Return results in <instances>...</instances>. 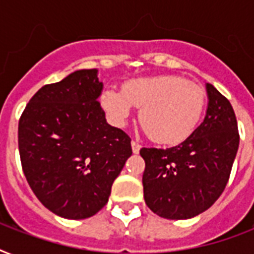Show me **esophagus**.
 <instances>
[{
    "label": "esophagus",
    "mask_w": 254,
    "mask_h": 254,
    "mask_svg": "<svg viewBox=\"0 0 254 254\" xmlns=\"http://www.w3.org/2000/svg\"><path fill=\"white\" fill-rule=\"evenodd\" d=\"M131 150L134 154H138L139 150H141V145L138 142H135V141H131Z\"/></svg>",
    "instance_id": "34e87169"
}]
</instances>
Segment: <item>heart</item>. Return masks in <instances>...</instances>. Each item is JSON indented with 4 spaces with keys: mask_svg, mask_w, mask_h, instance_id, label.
Here are the masks:
<instances>
[{
    "mask_svg": "<svg viewBox=\"0 0 254 254\" xmlns=\"http://www.w3.org/2000/svg\"><path fill=\"white\" fill-rule=\"evenodd\" d=\"M101 105L119 125L127 123L135 108L139 123L153 141L163 145H175L191 135L200 121L205 95L199 85L183 77L153 76L127 81L123 91L104 89Z\"/></svg>",
    "mask_w": 254,
    "mask_h": 254,
    "instance_id": "b5f03b06",
    "label": "heart"
}]
</instances>
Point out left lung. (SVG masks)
Returning a JSON list of instances; mask_svg holds the SVG:
<instances>
[{
  "mask_svg": "<svg viewBox=\"0 0 254 254\" xmlns=\"http://www.w3.org/2000/svg\"><path fill=\"white\" fill-rule=\"evenodd\" d=\"M208 107L203 123L169 149L142 147L146 205L170 220L191 219L208 209L228 183L240 135L227 97L207 83Z\"/></svg>",
  "mask_w": 254,
  "mask_h": 254,
  "instance_id": "8db88e82",
  "label": "left lung"
}]
</instances>
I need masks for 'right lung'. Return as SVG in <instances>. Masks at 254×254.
Returning <instances> with one entry per match:
<instances>
[{"label": "right lung", "mask_w": 254, "mask_h": 254, "mask_svg": "<svg viewBox=\"0 0 254 254\" xmlns=\"http://www.w3.org/2000/svg\"><path fill=\"white\" fill-rule=\"evenodd\" d=\"M101 91L97 69H79L43 85L19 119L23 174L58 216L79 220L99 212L131 155L130 137L105 120Z\"/></svg>", "instance_id": "add662e5"}]
</instances>
